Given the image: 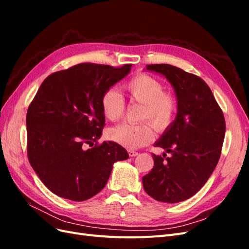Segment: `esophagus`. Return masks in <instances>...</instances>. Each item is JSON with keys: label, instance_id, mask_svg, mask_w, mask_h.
I'll list each match as a JSON object with an SVG mask.
<instances>
[{"label": "esophagus", "instance_id": "obj_1", "mask_svg": "<svg viewBox=\"0 0 249 249\" xmlns=\"http://www.w3.org/2000/svg\"><path fill=\"white\" fill-rule=\"evenodd\" d=\"M127 153H129L130 157H136L138 155V152H135V150H133V149H129L127 150Z\"/></svg>", "mask_w": 249, "mask_h": 249}]
</instances>
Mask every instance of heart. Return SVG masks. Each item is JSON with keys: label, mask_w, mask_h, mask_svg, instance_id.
<instances>
[{"label": "heart", "mask_w": 249, "mask_h": 249, "mask_svg": "<svg viewBox=\"0 0 249 249\" xmlns=\"http://www.w3.org/2000/svg\"><path fill=\"white\" fill-rule=\"evenodd\" d=\"M124 88L134 101L144 104L142 119H149L159 131L166 130L171 124L178 111V102L172 94L164 92V86L159 80L147 73H138L125 83ZM101 107L110 122H118L124 116V101L115 88H109L103 93ZM108 136L119 145L137 148L152 141L155 131L149 123L123 124L110 129Z\"/></svg>", "instance_id": "b5f03b06"}]
</instances>
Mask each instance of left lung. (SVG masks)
<instances>
[{"mask_svg": "<svg viewBox=\"0 0 249 249\" xmlns=\"http://www.w3.org/2000/svg\"><path fill=\"white\" fill-rule=\"evenodd\" d=\"M146 71L162 74L175 90V120L155 142L165 149L153 154L154 167L142 178L145 192L158 201L177 203L197 193L219 161L225 120L207 83L170 64H150ZM168 152L169 157H164Z\"/></svg>", "mask_w": 249, "mask_h": 249, "instance_id": "left-lung-1", "label": "left lung"}]
</instances>
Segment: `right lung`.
<instances>
[{
    "label": "right lung",
    "mask_w": 249,
    "mask_h": 249,
    "mask_svg": "<svg viewBox=\"0 0 249 249\" xmlns=\"http://www.w3.org/2000/svg\"><path fill=\"white\" fill-rule=\"evenodd\" d=\"M122 67L81 63L42 82L27 112L28 158L49 190L73 201L89 199L106 186L113 164L129 158L122 145L104 141L101 99L130 73Z\"/></svg>",
    "instance_id": "right-lung-1"
}]
</instances>
